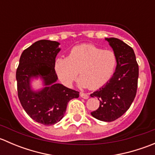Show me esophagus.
<instances>
[{"instance_id":"34e87169","label":"esophagus","mask_w":155,"mask_h":155,"mask_svg":"<svg viewBox=\"0 0 155 155\" xmlns=\"http://www.w3.org/2000/svg\"><path fill=\"white\" fill-rule=\"evenodd\" d=\"M80 97L82 98H83V99H88V97H89V96L87 94L83 93V92H81V93H80Z\"/></svg>"}]
</instances>
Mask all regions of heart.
<instances>
[{
    "instance_id": "heart-1",
    "label": "heart",
    "mask_w": 155,
    "mask_h": 155,
    "mask_svg": "<svg viewBox=\"0 0 155 155\" xmlns=\"http://www.w3.org/2000/svg\"><path fill=\"white\" fill-rule=\"evenodd\" d=\"M117 67V56L112 50L92 44H82L71 48L68 57H59L54 70L64 85L70 87L79 73L81 87L97 89L109 82Z\"/></svg>"
}]
</instances>
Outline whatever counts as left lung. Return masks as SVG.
<instances>
[{"label": "left lung", "mask_w": 155, "mask_h": 155, "mask_svg": "<svg viewBox=\"0 0 155 155\" xmlns=\"http://www.w3.org/2000/svg\"><path fill=\"white\" fill-rule=\"evenodd\" d=\"M117 56V67L110 80L91 94L100 101V107L91 112L102 121H112L124 114L137 94L139 66L134 49L119 39L105 38Z\"/></svg>", "instance_id": "obj_1"}]
</instances>
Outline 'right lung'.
Instances as JSON below:
<instances>
[{"label": "right lung", "mask_w": 155, "mask_h": 155, "mask_svg": "<svg viewBox=\"0 0 155 155\" xmlns=\"http://www.w3.org/2000/svg\"><path fill=\"white\" fill-rule=\"evenodd\" d=\"M56 41L41 40L25 49L16 70L18 96L28 115L37 122L53 125L63 118L69 101L78 98L79 92L57 83L55 58L61 48ZM40 77L45 86L34 91L33 78Z\"/></svg>", "instance_id": "1"}]
</instances>
